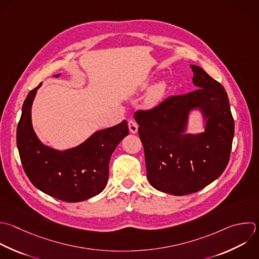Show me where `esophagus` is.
Instances as JSON below:
<instances>
[{"label":"esophagus","instance_id":"34e87169","mask_svg":"<svg viewBox=\"0 0 259 259\" xmlns=\"http://www.w3.org/2000/svg\"><path fill=\"white\" fill-rule=\"evenodd\" d=\"M138 127H139V125L135 120H130L128 121V128H130V132L132 134H136L138 132Z\"/></svg>","mask_w":259,"mask_h":259}]
</instances>
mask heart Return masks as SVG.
Here are the masks:
<instances>
[{
  "label": "heart",
  "mask_w": 259,
  "mask_h": 259,
  "mask_svg": "<svg viewBox=\"0 0 259 259\" xmlns=\"http://www.w3.org/2000/svg\"><path fill=\"white\" fill-rule=\"evenodd\" d=\"M166 89H167V85L164 81H161L156 85H154L147 95L146 105L149 107H153L159 104L166 93Z\"/></svg>",
  "instance_id": "1"
}]
</instances>
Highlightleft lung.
Segmentation results:
<instances>
[{"mask_svg": "<svg viewBox=\"0 0 259 259\" xmlns=\"http://www.w3.org/2000/svg\"><path fill=\"white\" fill-rule=\"evenodd\" d=\"M190 68L197 89L135 113L149 182L173 195L196 192L215 180L229 163L234 137L225 88L201 68ZM193 108H199L206 117V131L185 135L188 113Z\"/></svg>", "mask_w": 259, "mask_h": 259, "instance_id": "1", "label": "left lung"}]
</instances>
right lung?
<instances>
[{"mask_svg":"<svg viewBox=\"0 0 259 259\" xmlns=\"http://www.w3.org/2000/svg\"><path fill=\"white\" fill-rule=\"evenodd\" d=\"M40 86L28 93L17 125V147L27 177L39 190L63 201L77 202L97 195L106 186L113 151L128 135L127 121L96 132L76 148L54 150L40 143L31 123V106Z\"/></svg>","mask_w":259,"mask_h":259,"instance_id":"1","label":"right lung"}]
</instances>
